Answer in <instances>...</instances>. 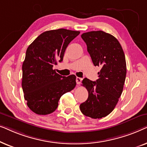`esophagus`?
Returning a JSON list of instances; mask_svg holds the SVG:
<instances>
[{"mask_svg": "<svg viewBox=\"0 0 147 147\" xmlns=\"http://www.w3.org/2000/svg\"><path fill=\"white\" fill-rule=\"evenodd\" d=\"M81 82H82V78H78V77L76 78V83H77L78 85H79V84H81Z\"/></svg>", "mask_w": 147, "mask_h": 147, "instance_id": "obj_1", "label": "esophagus"}]
</instances>
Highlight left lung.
I'll return each mask as SVG.
<instances>
[{"mask_svg": "<svg viewBox=\"0 0 147 147\" xmlns=\"http://www.w3.org/2000/svg\"><path fill=\"white\" fill-rule=\"evenodd\" d=\"M95 66L101 70L96 82L84 78L82 84L88 98L80 104L82 114L92 118H102L111 113L121 96L126 75L125 55L116 37L102 31L81 35Z\"/></svg>", "mask_w": 147, "mask_h": 147, "instance_id": "obj_1", "label": "left lung"}]
</instances>
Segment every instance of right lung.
Returning <instances> with one entry per match:
<instances>
[{
	"mask_svg": "<svg viewBox=\"0 0 147 147\" xmlns=\"http://www.w3.org/2000/svg\"><path fill=\"white\" fill-rule=\"evenodd\" d=\"M80 33L65 29L47 31L28 47L22 66V88L28 107L35 114L53 112L61 96L76 86L75 75L60 76L53 67L63 61L67 45Z\"/></svg>",
	"mask_w": 147,
	"mask_h": 147,
	"instance_id": "1",
	"label": "right lung"
}]
</instances>
